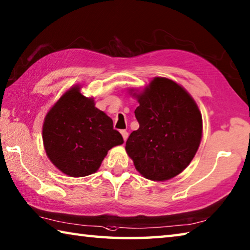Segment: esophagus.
<instances>
[{
    "mask_svg": "<svg viewBox=\"0 0 250 250\" xmlns=\"http://www.w3.org/2000/svg\"><path fill=\"white\" fill-rule=\"evenodd\" d=\"M121 132V135H122V138H124V140L125 141H126V139H128V132H126V131H125V130H122V131H120Z\"/></svg>",
    "mask_w": 250,
    "mask_h": 250,
    "instance_id": "obj_1",
    "label": "esophagus"
}]
</instances>
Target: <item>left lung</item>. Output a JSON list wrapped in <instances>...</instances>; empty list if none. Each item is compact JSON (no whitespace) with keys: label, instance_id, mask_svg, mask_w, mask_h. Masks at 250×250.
<instances>
[{"label":"left lung","instance_id":"obj_1","mask_svg":"<svg viewBox=\"0 0 250 250\" xmlns=\"http://www.w3.org/2000/svg\"><path fill=\"white\" fill-rule=\"evenodd\" d=\"M139 106V129L130 134L125 151L141 175L165 181L179 175L202 139V116L183 86L166 78H154L143 90L130 88Z\"/></svg>","mask_w":250,"mask_h":250}]
</instances>
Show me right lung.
<instances>
[{"mask_svg":"<svg viewBox=\"0 0 250 250\" xmlns=\"http://www.w3.org/2000/svg\"><path fill=\"white\" fill-rule=\"evenodd\" d=\"M72 86L44 117L43 147L57 168L70 177H84L98 170L108 151L124 143L110 117L95 107L93 97Z\"/></svg>","mask_w":250,"mask_h":250,"instance_id":"obj_1","label":"right lung"}]
</instances>
